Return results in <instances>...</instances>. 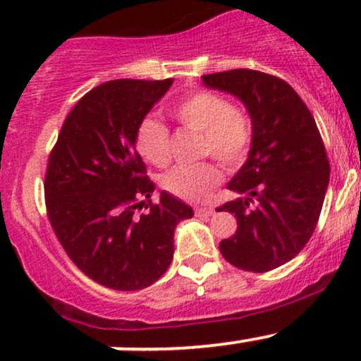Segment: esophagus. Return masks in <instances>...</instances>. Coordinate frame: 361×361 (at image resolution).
Masks as SVG:
<instances>
[{
    "mask_svg": "<svg viewBox=\"0 0 361 361\" xmlns=\"http://www.w3.org/2000/svg\"><path fill=\"white\" fill-rule=\"evenodd\" d=\"M215 213V209L212 206H197L195 208V215H204V216H212Z\"/></svg>",
    "mask_w": 361,
    "mask_h": 361,
    "instance_id": "esophagus-1",
    "label": "esophagus"
}]
</instances>
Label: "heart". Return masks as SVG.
Here are the masks:
<instances>
[{
    "label": "heart",
    "mask_w": 361,
    "mask_h": 361,
    "mask_svg": "<svg viewBox=\"0 0 361 361\" xmlns=\"http://www.w3.org/2000/svg\"><path fill=\"white\" fill-rule=\"evenodd\" d=\"M169 113L185 128L199 134V155H212L226 167H236L247 157L252 141V121L243 109L231 106L212 92H195L171 106ZM135 148L146 162L164 166L169 160V128L157 118H145L135 130ZM213 162L176 166L162 176L164 190L185 201H202L220 183Z\"/></svg>",
    "instance_id": "obj_1"
}]
</instances>
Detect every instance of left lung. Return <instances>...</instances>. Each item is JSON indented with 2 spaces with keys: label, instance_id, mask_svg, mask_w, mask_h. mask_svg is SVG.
I'll return each instance as SVG.
<instances>
[{
  "label": "left lung",
  "instance_id": "8db88e82",
  "mask_svg": "<svg viewBox=\"0 0 361 361\" xmlns=\"http://www.w3.org/2000/svg\"><path fill=\"white\" fill-rule=\"evenodd\" d=\"M247 107V162L227 183L240 197L216 212L234 213L236 233L220 252L236 268L264 274L300 254L312 236L330 183V162L314 116L286 80L238 68L202 75Z\"/></svg>",
  "mask_w": 361,
  "mask_h": 361
}]
</instances>
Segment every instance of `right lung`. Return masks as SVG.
Here are the masks:
<instances>
[{"mask_svg": "<svg viewBox=\"0 0 361 361\" xmlns=\"http://www.w3.org/2000/svg\"><path fill=\"white\" fill-rule=\"evenodd\" d=\"M173 79H116L87 92L49 155L45 206L51 226L84 275L116 291L159 281L174 254V229L194 209L155 190L135 149V130ZM149 202L146 203L145 201ZM145 205L149 212L135 216Z\"/></svg>", "mask_w": 361, "mask_h": 361, "instance_id": "add662e5", "label": "right lung"}]
</instances>
